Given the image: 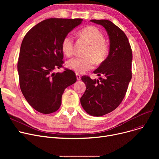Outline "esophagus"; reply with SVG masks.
I'll use <instances>...</instances> for the list:
<instances>
[{
	"mask_svg": "<svg viewBox=\"0 0 159 159\" xmlns=\"http://www.w3.org/2000/svg\"><path fill=\"white\" fill-rule=\"evenodd\" d=\"M76 77H77V80H80L81 79V78H80V75L79 74L77 73V74H76Z\"/></svg>",
	"mask_w": 159,
	"mask_h": 159,
	"instance_id": "34e87169",
	"label": "esophagus"
}]
</instances>
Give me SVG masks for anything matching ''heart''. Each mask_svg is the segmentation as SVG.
<instances>
[{
  "label": "heart",
  "instance_id": "obj_1",
  "mask_svg": "<svg viewBox=\"0 0 159 159\" xmlns=\"http://www.w3.org/2000/svg\"><path fill=\"white\" fill-rule=\"evenodd\" d=\"M79 35L90 44L86 52L87 57L70 58L67 62V66L77 73H84L93 68L95 61L100 64L106 59L108 48L104 43L103 33L95 26H89L83 28L79 32ZM73 44V38L71 35L64 37L62 41L61 48L66 55L69 57L72 55Z\"/></svg>",
  "mask_w": 159,
  "mask_h": 159
}]
</instances>
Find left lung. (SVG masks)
<instances>
[{
	"instance_id": "1",
	"label": "left lung",
	"mask_w": 159,
	"mask_h": 159,
	"mask_svg": "<svg viewBox=\"0 0 159 159\" xmlns=\"http://www.w3.org/2000/svg\"><path fill=\"white\" fill-rule=\"evenodd\" d=\"M101 25L110 39L109 54L93 73L99 79L82 76L86 89L80 103L87 113L100 116L115 110L122 101L131 79L132 51L127 36L108 20H91Z\"/></svg>"
}]
</instances>
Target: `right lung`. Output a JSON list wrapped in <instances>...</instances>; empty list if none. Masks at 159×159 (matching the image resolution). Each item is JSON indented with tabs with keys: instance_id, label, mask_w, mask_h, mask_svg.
Returning <instances> with one entry per match:
<instances>
[{
	"instance_id": "add662e5",
	"label": "right lung",
	"mask_w": 159,
	"mask_h": 159,
	"mask_svg": "<svg viewBox=\"0 0 159 159\" xmlns=\"http://www.w3.org/2000/svg\"><path fill=\"white\" fill-rule=\"evenodd\" d=\"M82 20L48 19L33 27L23 39L17 64L20 88L29 104L41 113L58 110L64 89L77 81L71 70L53 71L64 63L63 39Z\"/></svg>"
}]
</instances>
